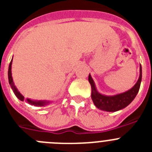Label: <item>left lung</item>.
<instances>
[{"instance_id":"1","label":"left lung","mask_w":152,"mask_h":152,"mask_svg":"<svg viewBox=\"0 0 152 152\" xmlns=\"http://www.w3.org/2000/svg\"><path fill=\"white\" fill-rule=\"evenodd\" d=\"M88 80L92 89L91 98L95 106L102 110H105L107 112H116L127 107L136 96L140 88L141 81H142V66L140 64V75L139 80L134 85L133 88H131L129 91L114 96H104L98 93L91 75H89Z\"/></svg>"}]
</instances>
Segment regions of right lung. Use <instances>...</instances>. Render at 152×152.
Instances as JSON below:
<instances>
[{"mask_svg":"<svg viewBox=\"0 0 152 152\" xmlns=\"http://www.w3.org/2000/svg\"><path fill=\"white\" fill-rule=\"evenodd\" d=\"M13 60V58H12ZM12 60L10 62V64H9V68H8V79H9V84H10V87H11L12 90H13V93L15 94V95L17 96V97L18 98L19 100H20L21 101H23L25 100L24 96L21 94L20 93L17 91V89L16 88V87L14 86V84H13V78H12V75H11V64H12ZM26 101L28 102V103L31 104V105H34L37 106V107H43L45 104L48 103V102L45 101H34V100H31L29 99H26Z\"/></svg>","mask_w":152,"mask_h":152,"instance_id":"obj_1","label":"right lung"}]
</instances>
